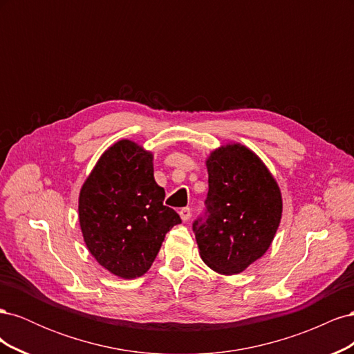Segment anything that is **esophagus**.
Here are the masks:
<instances>
[{"label": "esophagus", "instance_id": "34e87169", "mask_svg": "<svg viewBox=\"0 0 354 354\" xmlns=\"http://www.w3.org/2000/svg\"><path fill=\"white\" fill-rule=\"evenodd\" d=\"M178 212H180V217H181V220H183V221H187L190 218V216H192V209L189 207L181 208Z\"/></svg>", "mask_w": 354, "mask_h": 354}]
</instances>
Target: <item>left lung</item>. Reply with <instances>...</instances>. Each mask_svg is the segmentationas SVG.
<instances>
[{
	"label": "left lung",
	"mask_w": 354,
	"mask_h": 354,
	"mask_svg": "<svg viewBox=\"0 0 354 354\" xmlns=\"http://www.w3.org/2000/svg\"><path fill=\"white\" fill-rule=\"evenodd\" d=\"M205 216L194 221L201 259L221 274H238L274 238L282 196L270 171L248 147L221 146L207 159Z\"/></svg>",
	"instance_id": "obj_1"
}]
</instances>
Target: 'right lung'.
Instances as JSON below:
<instances>
[{
	"instance_id": "add662e5",
	"label": "right lung",
	"mask_w": 354,
	"mask_h": 354,
	"mask_svg": "<svg viewBox=\"0 0 354 354\" xmlns=\"http://www.w3.org/2000/svg\"><path fill=\"white\" fill-rule=\"evenodd\" d=\"M165 190L153 178V155L131 140L106 151L80 194V226L88 251L122 279L151 269L167 232L181 223L164 205Z\"/></svg>"
}]
</instances>
